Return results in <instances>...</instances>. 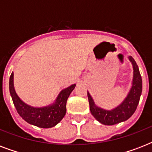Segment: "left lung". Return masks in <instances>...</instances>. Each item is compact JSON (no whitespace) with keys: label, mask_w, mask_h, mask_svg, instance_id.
I'll use <instances>...</instances> for the list:
<instances>
[{"label":"left lung","mask_w":152,"mask_h":152,"mask_svg":"<svg viewBox=\"0 0 152 152\" xmlns=\"http://www.w3.org/2000/svg\"><path fill=\"white\" fill-rule=\"evenodd\" d=\"M128 58L132 63L133 70L132 86L126 97L118 106L111 110L102 108L95 104L93 98L88 91L91 113L94 118L102 125H113L128 120L134 113L138 106L142 93L141 76L135 60L131 56H129Z\"/></svg>","instance_id":"left-lung-1"}]
</instances>
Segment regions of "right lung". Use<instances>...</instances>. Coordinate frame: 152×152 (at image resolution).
Returning <instances> with one entry per match:
<instances>
[{"label": "right lung", "mask_w": 152, "mask_h": 152, "mask_svg": "<svg viewBox=\"0 0 152 152\" xmlns=\"http://www.w3.org/2000/svg\"><path fill=\"white\" fill-rule=\"evenodd\" d=\"M76 85L74 83L61 91L52 103L37 107L24 102L15 92L13 72H12L9 79V91L18 113L27 123L43 129L53 127L63 119L66 113L67 99Z\"/></svg>", "instance_id": "right-lung-1"}]
</instances>
